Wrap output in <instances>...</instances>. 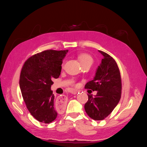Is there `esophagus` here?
Here are the masks:
<instances>
[{
    "label": "esophagus",
    "mask_w": 147,
    "mask_h": 147,
    "mask_svg": "<svg viewBox=\"0 0 147 147\" xmlns=\"http://www.w3.org/2000/svg\"><path fill=\"white\" fill-rule=\"evenodd\" d=\"M72 94H76L78 93V91H72ZM67 102V98L65 95H60L58 97H57L56 100V106L58 109L64 108L65 105Z\"/></svg>",
    "instance_id": "obj_1"
}]
</instances>
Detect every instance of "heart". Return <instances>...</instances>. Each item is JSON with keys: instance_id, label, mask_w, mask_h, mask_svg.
<instances>
[{"instance_id": "heart-1", "label": "heart", "mask_w": 147, "mask_h": 147, "mask_svg": "<svg viewBox=\"0 0 147 147\" xmlns=\"http://www.w3.org/2000/svg\"><path fill=\"white\" fill-rule=\"evenodd\" d=\"M78 59L79 61H80L82 65H85L87 64H93V58H91V56H89V54H79L78 56Z\"/></svg>"}]
</instances>
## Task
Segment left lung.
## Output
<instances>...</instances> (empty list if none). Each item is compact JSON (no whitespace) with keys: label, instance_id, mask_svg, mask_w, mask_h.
Returning <instances> with one entry per match:
<instances>
[{"label":"left lung","instance_id":"obj_1","mask_svg":"<svg viewBox=\"0 0 147 147\" xmlns=\"http://www.w3.org/2000/svg\"><path fill=\"white\" fill-rule=\"evenodd\" d=\"M103 59L96 69L93 80L86 84L85 88L96 91L94 96L88 94V100L84 105L89 117L103 120L117 105L121 96V78L117 64L109 54L98 51Z\"/></svg>","mask_w":147,"mask_h":147}]
</instances>
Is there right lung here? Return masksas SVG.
I'll return each mask as SVG.
<instances>
[{
    "instance_id": "1",
    "label": "right lung",
    "mask_w": 147,
    "mask_h": 147,
    "mask_svg": "<svg viewBox=\"0 0 147 147\" xmlns=\"http://www.w3.org/2000/svg\"><path fill=\"white\" fill-rule=\"evenodd\" d=\"M66 51L49 50L35 54L25 61L20 75L19 86L26 108L41 123L54 121L58 111L54 105L51 86L61 74Z\"/></svg>"
}]
</instances>
